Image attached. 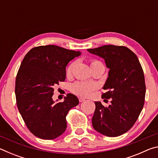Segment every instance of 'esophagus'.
<instances>
[{
	"label": "esophagus",
	"mask_w": 158,
	"mask_h": 158,
	"mask_svg": "<svg viewBox=\"0 0 158 158\" xmlns=\"http://www.w3.org/2000/svg\"><path fill=\"white\" fill-rule=\"evenodd\" d=\"M79 102H84V101H85V98H81V97H80L79 98Z\"/></svg>",
	"instance_id": "esophagus-1"
}]
</instances>
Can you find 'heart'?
Wrapping results in <instances>:
<instances>
[{
  "instance_id": "heart-1",
  "label": "heart",
  "mask_w": 158,
  "mask_h": 158,
  "mask_svg": "<svg viewBox=\"0 0 158 158\" xmlns=\"http://www.w3.org/2000/svg\"><path fill=\"white\" fill-rule=\"evenodd\" d=\"M101 63L98 60H93L91 61V63H90V65H95V64ZM74 68V63H72L70 65H69L68 69H67V74H69L72 71H73V69ZM96 88V85L93 84V83H89V82H85V81H77L74 83V84L72 85V91L74 93L81 95V96H88L89 95L93 90H95Z\"/></svg>"
}]
</instances>
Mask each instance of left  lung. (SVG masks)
<instances>
[{
    "mask_svg": "<svg viewBox=\"0 0 158 158\" xmlns=\"http://www.w3.org/2000/svg\"><path fill=\"white\" fill-rule=\"evenodd\" d=\"M102 58L109 69L102 98L110 99L108 106L95 102L93 127L107 137H118L127 132L142 110L146 95L145 79L138 58L123 46L104 45L87 49Z\"/></svg>",
    "mask_w": 158,
    "mask_h": 158,
    "instance_id": "left-lung-1",
    "label": "left lung"
}]
</instances>
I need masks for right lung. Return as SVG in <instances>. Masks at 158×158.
I'll use <instances>...</instances> for the list:
<instances>
[{
	"instance_id": "1",
	"label": "right lung",
	"mask_w": 158,
	"mask_h": 158,
	"mask_svg": "<svg viewBox=\"0 0 158 158\" xmlns=\"http://www.w3.org/2000/svg\"><path fill=\"white\" fill-rule=\"evenodd\" d=\"M80 55V52L46 45L31 49L21 62L15 82L17 105L26 126L37 137L54 139L65 131L67 114L79 100L68 93L63 102L55 103L53 87L65 81L67 65Z\"/></svg>"
}]
</instances>
